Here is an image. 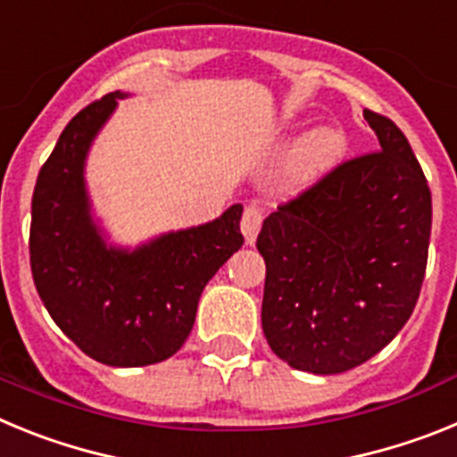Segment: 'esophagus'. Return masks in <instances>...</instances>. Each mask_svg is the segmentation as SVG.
<instances>
[{"instance_id": "34e87169", "label": "esophagus", "mask_w": 457, "mask_h": 457, "mask_svg": "<svg viewBox=\"0 0 457 457\" xmlns=\"http://www.w3.org/2000/svg\"><path fill=\"white\" fill-rule=\"evenodd\" d=\"M261 224H263V210L256 208V205H247L240 220L242 236H245L247 245H253V242H256L258 231H261Z\"/></svg>"}]
</instances>
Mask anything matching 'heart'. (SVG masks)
Returning a JSON list of instances; mask_svg holds the SVG:
<instances>
[{"label": "heart", "instance_id": "obj_1", "mask_svg": "<svg viewBox=\"0 0 457 457\" xmlns=\"http://www.w3.org/2000/svg\"><path fill=\"white\" fill-rule=\"evenodd\" d=\"M345 151V141L334 130H318L304 141L300 155L295 160V176L300 180H311L332 169Z\"/></svg>", "mask_w": 457, "mask_h": 457}]
</instances>
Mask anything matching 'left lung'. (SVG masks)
I'll return each mask as SVG.
<instances>
[{"mask_svg":"<svg viewBox=\"0 0 457 457\" xmlns=\"http://www.w3.org/2000/svg\"><path fill=\"white\" fill-rule=\"evenodd\" d=\"M379 151L343 160L263 221V332L293 369L334 375L369 361L421 293L433 199L410 141L364 109Z\"/></svg>","mask_w":457,"mask_h":457,"instance_id":"1","label":"left lung"}]
</instances>
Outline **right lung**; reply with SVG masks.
I'll use <instances>...</instances> for the list:
<instances>
[{
	"mask_svg": "<svg viewBox=\"0 0 457 457\" xmlns=\"http://www.w3.org/2000/svg\"><path fill=\"white\" fill-rule=\"evenodd\" d=\"M123 93L71 119L40 167L31 199L29 263L52 320L84 354L132 369L164 361L189 337L205 284L242 247V205L210 224L123 252L88 215L84 157Z\"/></svg>",
	"mask_w": 457,
	"mask_h": 457,
	"instance_id": "1",
	"label": "right lung"
}]
</instances>
